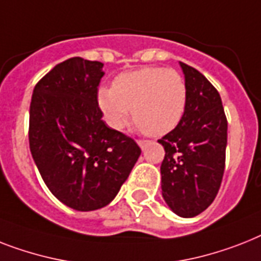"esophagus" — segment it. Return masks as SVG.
Segmentation results:
<instances>
[{
	"label": "esophagus",
	"instance_id": "esophagus-1",
	"mask_svg": "<svg viewBox=\"0 0 261 261\" xmlns=\"http://www.w3.org/2000/svg\"><path fill=\"white\" fill-rule=\"evenodd\" d=\"M138 145H139V147H141V149L143 150L146 147V146L149 145V141H145V139H139V141H138Z\"/></svg>",
	"mask_w": 261,
	"mask_h": 261
}]
</instances>
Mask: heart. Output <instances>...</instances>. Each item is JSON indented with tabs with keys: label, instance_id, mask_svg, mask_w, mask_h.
Returning <instances> with one entry per match:
<instances>
[{
	"label": "heart",
	"instance_id": "obj_1",
	"mask_svg": "<svg viewBox=\"0 0 261 261\" xmlns=\"http://www.w3.org/2000/svg\"><path fill=\"white\" fill-rule=\"evenodd\" d=\"M97 103L112 128H123L133 115L145 134L162 137L174 130L185 114L188 87L175 69L146 67L123 72L112 87L99 88Z\"/></svg>",
	"mask_w": 261,
	"mask_h": 261
}]
</instances>
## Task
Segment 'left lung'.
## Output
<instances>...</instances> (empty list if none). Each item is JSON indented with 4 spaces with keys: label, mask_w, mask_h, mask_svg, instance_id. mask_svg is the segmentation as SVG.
<instances>
[{
    "label": "left lung",
    "mask_w": 261,
    "mask_h": 261,
    "mask_svg": "<svg viewBox=\"0 0 261 261\" xmlns=\"http://www.w3.org/2000/svg\"><path fill=\"white\" fill-rule=\"evenodd\" d=\"M188 87L185 114L174 130L160 139L162 197L175 215L194 217L219 193L224 169L228 122L220 94L201 72L179 63Z\"/></svg>",
    "instance_id": "obj_1"
}]
</instances>
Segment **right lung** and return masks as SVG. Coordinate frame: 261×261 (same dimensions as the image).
Returning a JSON list of instances; mask_svg holds the SVG:
<instances>
[{
    "mask_svg": "<svg viewBox=\"0 0 261 261\" xmlns=\"http://www.w3.org/2000/svg\"><path fill=\"white\" fill-rule=\"evenodd\" d=\"M100 61L72 57L36 84L29 147L50 193L80 212L109 205L141 155L130 137L110 128L97 105Z\"/></svg>",
    "mask_w": 261,
    "mask_h": 261,
    "instance_id": "1",
    "label": "right lung"
}]
</instances>
